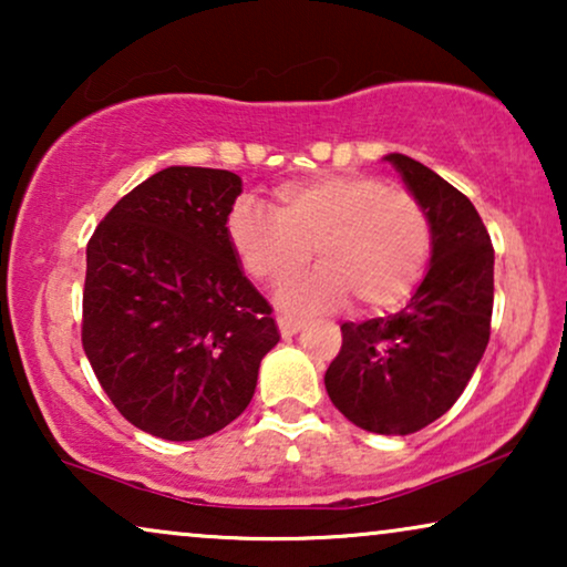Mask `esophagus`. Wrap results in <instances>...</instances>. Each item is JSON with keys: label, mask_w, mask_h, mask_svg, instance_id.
<instances>
[{"label": "esophagus", "mask_w": 567, "mask_h": 567, "mask_svg": "<svg viewBox=\"0 0 567 567\" xmlns=\"http://www.w3.org/2000/svg\"><path fill=\"white\" fill-rule=\"evenodd\" d=\"M276 322H278V330H281V336H284V338L297 336V332L301 330V320H297V317L278 315V317H276Z\"/></svg>", "instance_id": "34e87169"}]
</instances>
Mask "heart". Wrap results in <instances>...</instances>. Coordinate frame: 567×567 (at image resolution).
I'll return each instance as SVG.
<instances>
[{
    "label": "heart",
    "mask_w": 567,
    "mask_h": 567,
    "mask_svg": "<svg viewBox=\"0 0 567 567\" xmlns=\"http://www.w3.org/2000/svg\"><path fill=\"white\" fill-rule=\"evenodd\" d=\"M227 237L245 274L266 286L297 276L315 250L320 268L281 293L291 312H320L346 297L359 312L400 307L433 252L429 208L382 177L353 173L286 183L274 193V212L239 200Z\"/></svg>",
    "instance_id": "1"
}]
</instances>
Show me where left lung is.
Segmentation results:
<instances>
[{"mask_svg": "<svg viewBox=\"0 0 567 567\" xmlns=\"http://www.w3.org/2000/svg\"><path fill=\"white\" fill-rule=\"evenodd\" d=\"M433 221L431 268L405 309L343 322L324 371L340 413L363 431L408 436L460 400L491 340L493 243L472 200L421 162L386 157Z\"/></svg>", "mask_w": 567, "mask_h": 567, "instance_id": "8db88e82", "label": "left lung"}]
</instances>
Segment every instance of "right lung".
<instances>
[{
  "label": "right lung",
  "mask_w": 567,
  "mask_h": 567,
  "mask_svg": "<svg viewBox=\"0 0 567 567\" xmlns=\"http://www.w3.org/2000/svg\"><path fill=\"white\" fill-rule=\"evenodd\" d=\"M239 193L229 169H159L87 243L82 348L118 413L157 439L196 441L243 415L281 338L229 245Z\"/></svg>",
  "instance_id": "right-lung-1"
}]
</instances>
